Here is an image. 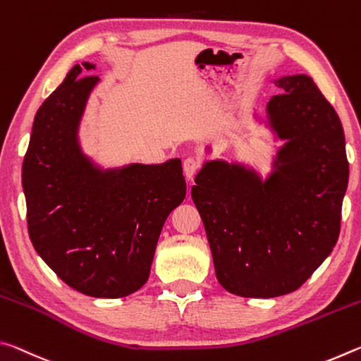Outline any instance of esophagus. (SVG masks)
<instances>
[{
	"instance_id": "obj_1",
	"label": "esophagus",
	"mask_w": 361,
	"mask_h": 361,
	"mask_svg": "<svg viewBox=\"0 0 361 361\" xmlns=\"http://www.w3.org/2000/svg\"><path fill=\"white\" fill-rule=\"evenodd\" d=\"M199 167H200V164H199L197 159H194V157H186V159H185V162H183V172H185L186 178L191 180L192 176H194V173L197 172V170H199Z\"/></svg>"
}]
</instances>
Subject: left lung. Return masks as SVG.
<instances>
[{
    "instance_id": "left-lung-1",
    "label": "left lung",
    "mask_w": 361,
    "mask_h": 361,
    "mask_svg": "<svg viewBox=\"0 0 361 361\" xmlns=\"http://www.w3.org/2000/svg\"><path fill=\"white\" fill-rule=\"evenodd\" d=\"M276 84L267 121L285 145L272 173L210 161L191 189L218 282L242 298L288 295L312 276L338 242L349 183L339 116L312 78Z\"/></svg>"
}]
</instances>
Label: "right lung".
<instances>
[{
    "instance_id": "1",
    "label": "right lung",
    "mask_w": 361,
    "mask_h": 361,
    "mask_svg": "<svg viewBox=\"0 0 361 361\" xmlns=\"http://www.w3.org/2000/svg\"><path fill=\"white\" fill-rule=\"evenodd\" d=\"M68 71L35 116L22 166L28 234L73 290L122 298L146 283L162 226L186 195L180 159L102 170L82 154L78 127L99 76Z\"/></svg>"
}]
</instances>
